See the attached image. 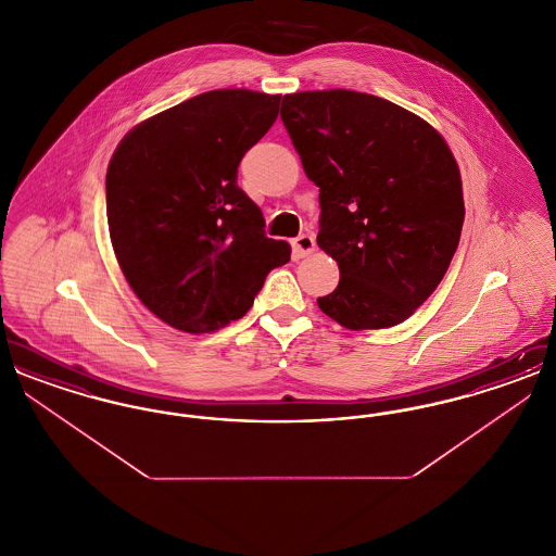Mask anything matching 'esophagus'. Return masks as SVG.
Listing matches in <instances>:
<instances>
[{
    "label": "esophagus",
    "instance_id": "obj_1",
    "mask_svg": "<svg viewBox=\"0 0 556 556\" xmlns=\"http://www.w3.org/2000/svg\"><path fill=\"white\" fill-rule=\"evenodd\" d=\"M315 248H317V241L311 233H302V236L291 239V252H293L295 258L308 256L311 252H315Z\"/></svg>",
    "mask_w": 556,
    "mask_h": 556
}]
</instances>
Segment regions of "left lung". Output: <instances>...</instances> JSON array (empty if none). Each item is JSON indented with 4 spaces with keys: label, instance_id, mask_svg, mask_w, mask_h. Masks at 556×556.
<instances>
[{
    "label": "left lung",
    "instance_id": "left-lung-1",
    "mask_svg": "<svg viewBox=\"0 0 556 556\" xmlns=\"http://www.w3.org/2000/svg\"><path fill=\"white\" fill-rule=\"evenodd\" d=\"M281 121L318 187V248L340 266L318 308L348 329L410 317L446 275L465 220L446 141L413 112L348 89L283 96Z\"/></svg>",
    "mask_w": 556,
    "mask_h": 556
}]
</instances>
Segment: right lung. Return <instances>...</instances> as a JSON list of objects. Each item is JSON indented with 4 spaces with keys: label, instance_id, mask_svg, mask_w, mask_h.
Masks as SVG:
<instances>
[{
    "label": "right lung",
    "instance_id": "1",
    "mask_svg": "<svg viewBox=\"0 0 556 556\" xmlns=\"http://www.w3.org/2000/svg\"><path fill=\"white\" fill-rule=\"evenodd\" d=\"M281 96L216 89L137 125L108 164V229L137 298L164 323L208 333L243 317L286 241L238 186V166Z\"/></svg>",
    "mask_w": 556,
    "mask_h": 556
}]
</instances>
